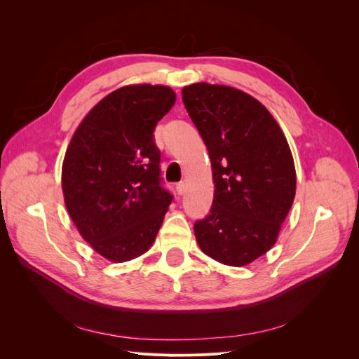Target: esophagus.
<instances>
[{"instance_id": "34e87169", "label": "esophagus", "mask_w": 359, "mask_h": 359, "mask_svg": "<svg viewBox=\"0 0 359 359\" xmlns=\"http://www.w3.org/2000/svg\"><path fill=\"white\" fill-rule=\"evenodd\" d=\"M186 189H187V184L184 182V181H181V182L177 184V193L180 194V196H182V194L186 193Z\"/></svg>"}]
</instances>
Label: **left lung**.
Returning <instances> with one entry per match:
<instances>
[{
	"instance_id": "obj_1",
	"label": "left lung",
	"mask_w": 359,
	"mask_h": 359,
	"mask_svg": "<svg viewBox=\"0 0 359 359\" xmlns=\"http://www.w3.org/2000/svg\"><path fill=\"white\" fill-rule=\"evenodd\" d=\"M182 102L208 149L214 199L194 224L202 252L245 266L269 252L295 199L297 172L283 130L266 107L233 86L182 88Z\"/></svg>"
}]
</instances>
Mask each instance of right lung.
Wrapping results in <instances>:
<instances>
[{
  "instance_id": "add662e5",
  "label": "right lung",
  "mask_w": 359,
  "mask_h": 359,
  "mask_svg": "<svg viewBox=\"0 0 359 359\" xmlns=\"http://www.w3.org/2000/svg\"><path fill=\"white\" fill-rule=\"evenodd\" d=\"M175 100L170 86H121L85 115L67 147L64 203L81 236L111 262L147 253L169 210L153 132Z\"/></svg>"
}]
</instances>
